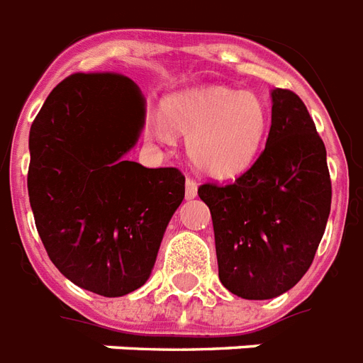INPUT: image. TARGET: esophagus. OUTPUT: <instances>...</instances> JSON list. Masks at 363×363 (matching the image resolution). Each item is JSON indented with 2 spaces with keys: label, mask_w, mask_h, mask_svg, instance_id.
I'll return each instance as SVG.
<instances>
[{
  "label": "esophagus",
  "mask_w": 363,
  "mask_h": 363,
  "mask_svg": "<svg viewBox=\"0 0 363 363\" xmlns=\"http://www.w3.org/2000/svg\"><path fill=\"white\" fill-rule=\"evenodd\" d=\"M196 189H199V185L193 178H187L185 179V199L191 200L196 196Z\"/></svg>",
  "instance_id": "34e87169"
}]
</instances>
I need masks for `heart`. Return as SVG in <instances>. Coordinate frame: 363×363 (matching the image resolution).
Listing matches in <instances>:
<instances>
[{
  "instance_id": "1",
  "label": "heart",
  "mask_w": 363,
  "mask_h": 363,
  "mask_svg": "<svg viewBox=\"0 0 363 363\" xmlns=\"http://www.w3.org/2000/svg\"><path fill=\"white\" fill-rule=\"evenodd\" d=\"M164 121L153 129L159 142L172 140V131L187 135V155L211 178H234L259 157L269 127L268 106L253 91L204 88L168 99Z\"/></svg>"
}]
</instances>
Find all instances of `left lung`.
Here are the masks:
<instances>
[{
  "mask_svg": "<svg viewBox=\"0 0 363 363\" xmlns=\"http://www.w3.org/2000/svg\"><path fill=\"white\" fill-rule=\"evenodd\" d=\"M219 279L245 300L291 291L311 266L332 206L326 147L303 101L272 91V127L255 164L232 184H204Z\"/></svg>",
  "mask_w": 363,
  "mask_h": 363,
  "instance_id": "1",
  "label": "left lung"
}]
</instances>
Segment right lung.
Masks as SVG:
<instances>
[{
    "label": "right lung",
    "mask_w": 363,
    "mask_h": 363,
    "mask_svg": "<svg viewBox=\"0 0 363 363\" xmlns=\"http://www.w3.org/2000/svg\"><path fill=\"white\" fill-rule=\"evenodd\" d=\"M146 101L118 72H74L30 129L28 193L46 253L74 285L106 298L140 289L185 196L178 168L125 161Z\"/></svg>",
    "instance_id": "add662e5"
}]
</instances>
